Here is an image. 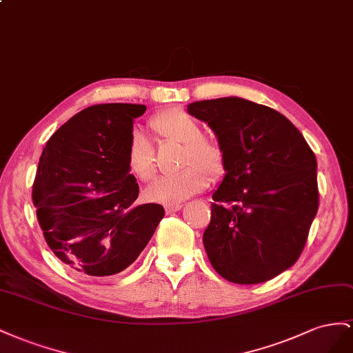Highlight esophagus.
Here are the masks:
<instances>
[{
    "mask_svg": "<svg viewBox=\"0 0 353 353\" xmlns=\"http://www.w3.org/2000/svg\"><path fill=\"white\" fill-rule=\"evenodd\" d=\"M164 208H165L167 214H171V213H176V211L182 208V205H180V204H167Z\"/></svg>",
    "mask_w": 353,
    "mask_h": 353,
    "instance_id": "esophagus-1",
    "label": "esophagus"
}]
</instances>
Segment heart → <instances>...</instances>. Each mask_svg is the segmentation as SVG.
Returning <instances> with one entry per match:
<instances>
[{
  "instance_id": "obj_1",
  "label": "heart",
  "mask_w": 353,
  "mask_h": 353,
  "mask_svg": "<svg viewBox=\"0 0 353 353\" xmlns=\"http://www.w3.org/2000/svg\"><path fill=\"white\" fill-rule=\"evenodd\" d=\"M159 142L182 145L176 174L158 179L145 196L155 203H180L208 185V174L219 177L225 170V152L216 140L204 137L203 127L195 118L177 109L155 115L149 123ZM127 167L140 182H150L157 174L154 148L139 132L130 137L127 146Z\"/></svg>"
}]
</instances>
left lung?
<instances>
[{"mask_svg":"<svg viewBox=\"0 0 353 353\" xmlns=\"http://www.w3.org/2000/svg\"><path fill=\"white\" fill-rule=\"evenodd\" d=\"M188 112L205 121L225 152L203 236L211 265L234 284L275 278L296 263L316 216L314 150L283 114L245 99L201 100Z\"/></svg>","mask_w":353,"mask_h":353,"instance_id":"obj_1","label":"left lung"}]
</instances>
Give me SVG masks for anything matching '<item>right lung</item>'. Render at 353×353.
I'll return each mask as SVG.
<instances>
[{
	"label": "right lung",
	"instance_id": "obj_1",
	"mask_svg": "<svg viewBox=\"0 0 353 353\" xmlns=\"http://www.w3.org/2000/svg\"><path fill=\"white\" fill-rule=\"evenodd\" d=\"M145 105L103 103L83 109L48 139L32 185L46 243L65 265L90 276L128 268L152 238L164 208L137 205L128 173L133 119Z\"/></svg>",
	"mask_w": 353,
	"mask_h": 353
}]
</instances>
